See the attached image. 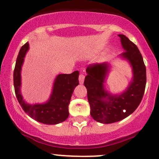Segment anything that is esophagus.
I'll list each match as a JSON object with an SVG mask.
<instances>
[{
	"label": "esophagus",
	"mask_w": 159,
	"mask_h": 159,
	"mask_svg": "<svg viewBox=\"0 0 159 159\" xmlns=\"http://www.w3.org/2000/svg\"><path fill=\"white\" fill-rule=\"evenodd\" d=\"M84 75L81 74L79 75V78H78V79H79V83L81 84H82L84 83Z\"/></svg>",
	"instance_id": "34e87169"
}]
</instances>
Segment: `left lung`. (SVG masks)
Here are the masks:
<instances>
[{
	"label": "left lung",
	"mask_w": 159,
	"mask_h": 159,
	"mask_svg": "<svg viewBox=\"0 0 159 159\" xmlns=\"http://www.w3.org/2000/svg\"><path fill=\"white\" fill-rule=\"evenodd\" d=\"M123 53L119 57L130 65L132 81L125 90L112 93L105 87L111 69V63L105 62L89 66L86 69L84 86L93 119L103 124H110L125 119L132 114L140 105L147 83L146 66L139 49L123 34H119Z\"/></svg>",
	"instance_id": "8db88e82"
}]
</instances>
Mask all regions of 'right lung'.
<instances>
[{"mask_svg":"<svg viewBox=\"0 0 159 159\" xmlns=\"http://www.w3.org/2000/svg\"><path fill=\"white\" fill-rule=\"evenodd\" d=\"M28 50L29 43H27L20 49L14 69V88L18 101L25 112L36 121L46 125L61 123L65 121L69 115V105L72 93L79 84V72L75 71L71 74L57 75L53 83L52 93L45 102L35 104L27 102L21 92V72L25 55Z\"/></svg>","mask_w":159,"mask_h":159,"instance_id":"add662e5","label":"right lung"}]
</instances>
